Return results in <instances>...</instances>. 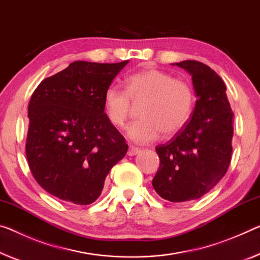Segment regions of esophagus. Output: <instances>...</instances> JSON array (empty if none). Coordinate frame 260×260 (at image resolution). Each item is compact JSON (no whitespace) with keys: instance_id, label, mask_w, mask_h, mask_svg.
<instances>
[{"instance_id":"obj_1","label":"esophagus","mask_w":260,"mask_h":260,"mask_svg":"<svg viewBox=\"0 0 260 260\" xmlns=\"http://www.w3.org/2000/svg\"><path fill=\"white\" fill-rule=\"evenodd\" d=\"M141 152V149H138V147L130 145L129 149H127V155H136Z\"/></svg>"}]
</instances>
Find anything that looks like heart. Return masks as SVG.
<instances>
[{"label":"heart","mask_w":260,"mask_h":260,"mask_svg":"<svg viewBox=\"0 0 260 260\" xmlns=\"http://www.w3.org/2000/svg\"><path fill=\"white\" fill-rule=\"evenodd\" d=\"M143 103L141 118L127 125L126 136L136 143H149L161 133L177 134L186 124L194 105V91L186 80L175 79L157 69H146L129 75L125 90L109 86L103 94V107L109 122L124 125L131 111V102Z\"/></svg>","instance_id":"obj_1"}]
</instances>
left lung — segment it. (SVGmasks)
<instances>
[{
  "label": "left lung",
  "instance_id": "8db88e82",
  "mask_svg": "<svg viewBox=\"0 0 260 260\" xmlns=\"http://www.w3.org/2000/svg\"><path fill=\"white\" fill-rule=\"evenodd\" d=\"M172 65L191 75L198 100L187 125L169 143L155 147L160 165L152 186L162 199L185 202L203 197L226 173L233 152L234 114L216 72L197 60Z\"/></svg>",
  "mask_w": 260,
  "mask_h": 260
}]
</instances>
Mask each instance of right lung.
I'll use <instances>...</instances> for the list:
<instances>
[{"mask_svg": "<svg viewBox=\"0 0 260 260\" xmlns=\"http://www.w3.org/2000/svg\"><path fill=\"white\" fill-rule=\"evenodd\" d=\"M129 60L74 61L39 83L27 117L26 158L47 193L74 205H90L127 144L108 119L103 94Z\"/></svg>", "mask_w": 260, "mask_h": 260, "instance_id": "add662e5", "label": "right lung"}]
</instances>
